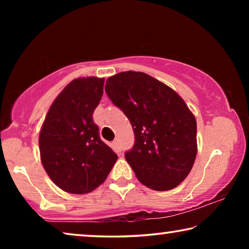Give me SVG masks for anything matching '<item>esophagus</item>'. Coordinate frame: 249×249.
<instances>
[{"label":"esophagus","mask_w":249,"mask_h":249,"mask_svg":"<svg viewBox=\"0 0 249 249\" xmlns=\"http://www.w3.org/2000/svg\"><path fill=\"white\" fill-rule=\"evenodd\" d=\"M113 145H114L116 150H121V144H120V141L117 140V138H116L114 142H113Z\"/></svg>","instance_id":"34e87169"}]
</instances>
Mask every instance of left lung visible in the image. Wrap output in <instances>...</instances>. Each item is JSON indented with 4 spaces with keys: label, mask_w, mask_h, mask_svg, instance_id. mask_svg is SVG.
I'll use <instances>...</instances> for the list:
<instances>
[{
    "label": "left lung",
    "mask_w": 249,
    "mask_h": 249,
    "mask_svg": "<svg viewBox=\"0 0 249 249\" xmlns=\"http://www.w3.org/2000/svg\"><path fill=\"white\" fill-rule=\"evenodd\" d=\"M105 91L133 126L135 144L125 158L140 182L156 191L179 185L197 153L196 121L183 99L140 71L112 75Z\"/></svg>",
    "instance_id": "8db88e82"
}]
</instances>
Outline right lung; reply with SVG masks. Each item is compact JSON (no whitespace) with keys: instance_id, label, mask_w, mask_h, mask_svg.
I'll return each mask as SVG.
<instances>
[{"instance_id":"add662e5","label":"right lung","mask_w":249,"mask_h":249,"mask_svg":"<svg viewBox=\"0 0 249 249\" xmlns=\"http://www.w3.org/2000/svg\"><path fill=\"white\" fill-rule=\"evenodd\" d=\"M104 80L82 77L67 84L50 105L39 132L45 171L57 187L72 195L95 190L117 160L111 147L101 141L92 120Z\"/></svg>"}]
</instances>
